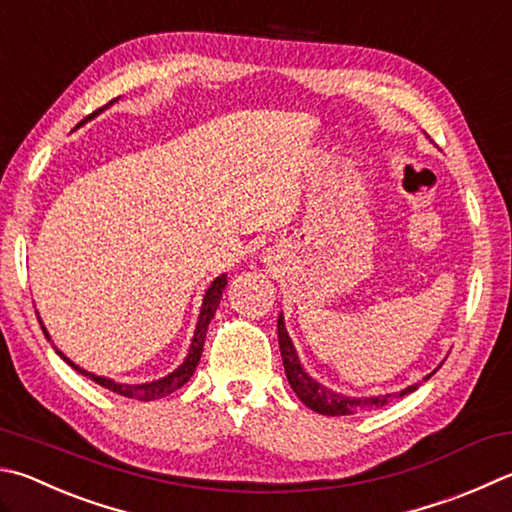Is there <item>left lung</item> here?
I'll use <instances>...</instances> for the list:
<instances>
[{
    "label": "left lung",
    "instance_id": "obj_1",
    "mask_svg": "<svg viewBox=\"0 0 512 512\" xmlns=\"http://www.w3.org/2000/svg\"><path fill=\"white\" fill-rule=\"evenodd\" d=\"M277 340H280V351H282L288 385L293 387L297 398H300V401L313 412L324 414V416H351V414L369 412V410H374V407H383L392 401V396H396V394H385V396L353 398V396H342L338 392H331L329 387L318 383V380L306 374L304 367L300 365V358H297V351H295L291 338H288V331L284 327V315H280V320H277ZM430 376H425V380ZM416 387H418V383L405 387L401 396L414 392Z\"/></svg>",
    "mask_w": 512,
    "mask_h": 512
}]
</instances>
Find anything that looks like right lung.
Listing matches in <instances>:
<instances>
[{
    "label": "right lung",
    "instance_id": "right-lung-1",
    "mask_svg": "<svg viewBox=\"0 0 512 512\" xmlns=\"http://www.w3.org/2000/svg\"><path fill=\"white\" fill-rule=\"evenodd\" d=\"M114 102H116V100H111L109 105H114ZM109 105H105L102 109H107ZM102 109H100V111H102ZM94 116H96V114H91L89 118H94ZM89 118H87V120H89ZM82 123H85V120H82ZM82 123H78V127H80ZM226 284H228L226 275H219L217 280L210 284L206 295H203L199 322H197V329H194V338H192V345H190L188 356H185V360L181 362L179 367H176V369L172 371V374H167V376H163V378H159V380H152V383H141V385L116 383V380L105 378V376H96V374H91V371L78 367L76 362H71L58 347H53V349H55V353H58V356H60L62 360H67L73 369L80 371V374H85L87 378L94 380V383H98L100 387L109 389V392H116V394L125 396V398H136V401H156V398H163V396H167V394L176 392V389H179V387H183V385L190 380V376L194 374V369H197L199 360H201L203 342H206L208 324H210L212 318H215V311H217V306H219V302H221V293H224ZM37 320H40V318H37ZM40 324H42V331H44L46 340H51V338H49V331H46L42 320H40Z\"/></svg>",
    "mask_w": 512,
    "mask_h": 512
}]
</instances>
